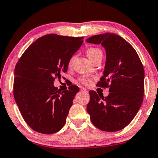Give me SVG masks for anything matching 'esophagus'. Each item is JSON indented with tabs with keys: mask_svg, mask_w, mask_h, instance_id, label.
<instances>
[{
	"mask_svg": "<svg viewBox=\"0 0 158 158\" xmlns=\"http://www.w3.org/2000/svg\"><path fill=\"white\" fill-rule=\"evenodd\" d=\"M81 92H83V93H88V91H87L85 88H81Z\"/></svg>",
	"mask_w": 158,
	"mask_h": 158,
	"instance_id": "1",
	"label": "esophagus"
}]
</instances>
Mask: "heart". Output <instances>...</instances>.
I'll use <instances>...</instances> for the list:
<instances>
[{
  "label": "heart",
  "instance_id": "heart-1",
  "mask_svg": "<svg viewBox=\"0 0 158 158\" xmlns=\"http://www.w3.org/2000/svg\"><path fill=\"white\" fill-rule=\"evenodd\" d=\"M101 52H101L100 49H98L97 48H92L89 49L88 50H87L86 55L89 60L91 61L94 58H95L96 56L98 55V54H99ZM74 58H75L74 56H72V58L70 59L69 62H68V67H72V66L73 64V62H74ZM79 81L83 84H87L89 81H90V78H89V77H81V78L79 79Z\"/></svg>",
  "mask_w": 158,
  "mask_h": 158
}]
</instances>
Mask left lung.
<instances>
[{"label": "left lung", "instance_id": "1", "mask_svg": "<svg viewBox=\"0 0 158 158\" xmlns=\"http://www.w3.org/2000/svg\"><path fill=\"white\" fill-rule=\"evenodd\" d=\"M88 43L102 44L106 50L103 76L97 85L109 87L104 97L90 91L87 112L92 123L101 131L115 132L124 128L136 116L143 103L145 73L133 47L114 33L96 35Z\"/></svg>", "mask_w": 158, "mask_h": 158}]
</instances>
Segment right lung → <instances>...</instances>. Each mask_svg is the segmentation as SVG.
I'll return each instance as SVG.
<instances>
[{"label": "right lung", "mask_w": 158, "mask_h": 158, "mask_svg": "<svg viewBox=\"0 0 158 158\" xmlns=\"http://www.w3.org/2000/svg\"><path fill=\"white\" fill-rule=\"evenodd\" d=\"M83 39L44 35L26 49L16 64L14 98L23 118L34 131L52 134L64 126L79 88L72 85L61 92L54 81L67 72L68 62Z\"/></svg>", "instance_id": "add662e5"}]
</instances>
